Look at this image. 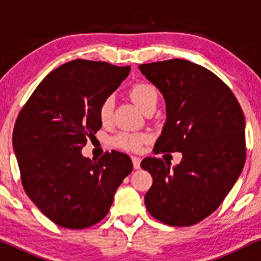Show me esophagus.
I'll list each match as a JSON object with an SVG mask.
<instances>
[{"mask_svg":"<svg viewBox=\"0 0 261 261\" xmlns=\"http://www.w3.org/2000/svg\"><path fill=\"white\" fill-rule=\"evenodd\" d=\"M133 165H134V168L135 169H140L141 167V159L140 158H136V156H133Z\"/></svg>","mask_w":261,"mask_h":261,"instance_id":"34e87169","label":"esophagus"}]
</instances>
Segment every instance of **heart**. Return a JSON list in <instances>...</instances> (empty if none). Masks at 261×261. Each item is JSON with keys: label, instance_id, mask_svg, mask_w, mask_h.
Here are the masks:
<instances>
[{"label": "heart", "instance_id": "1", "mask_svg": "<svg viewBox=\"0 0 261 261\" xmlns=\"http://www.w3.org/2000/svg\"><path fill=\"white\" fill-rule=\"evenodd\" d=\"M130 99L135 105L145 114L154 112L159 102V90L155 86L148 82H137L133 85L127 92ZM114 110L113 96H106L100 102L98 109L99 119L103 125H109L112 121ZM150 140V136L145 133H134V131H123L114 137V145L125 151H140L142 145Z\"/></svg>", "mask_w": 261, "mask_h": 261}]
</instances>
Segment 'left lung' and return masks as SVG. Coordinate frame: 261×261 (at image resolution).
I'll use <instances>...</instances> for the list:
<instances>
[{"instance_id": "left-lung-1", "label": "left lung", "mask_w": 261, "mask_h": 261, "mask_svg": "<svg viewBox=\"0 0 261 261\" xmlns=\"http://www.w3.org/2000/svg\"><path fill=\"white\" fill-rule=\"evenodd\" d=\"M138 68L166 100L155 154L182 152L173 171L161 159L141 162L152 176L145 206L162 223L190 227L221 205L244 168V112L231 89L201 65L174 58Z\"/></svg>"}]
</instances>
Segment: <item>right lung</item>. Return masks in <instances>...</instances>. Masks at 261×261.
<instances>
[{
	"label": "right lung",
	"mask_w": 261,
	"mask_h": 261,
	"mask_svg": "<svg viewBox=\"0 0 261 261\" xmlns=\"http://www.w3.org/2000/svg\"><path fill=\"white\" fill-rule=\"evenodd\" d=\"M128 72L130 65L68 62L38 85L16 118L13 145L23 190L60 227L83 229L101 221L133 172L123 152L106 151L96 161L81 154L101 127L100 102Z\"/></svg>",
	"instance_id": "obj_1"
}]
</instances>
